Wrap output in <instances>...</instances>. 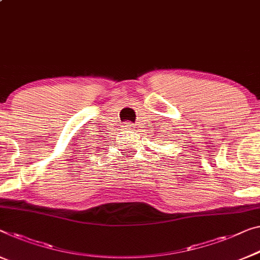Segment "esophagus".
I'll use <instances>...</instances> for the list:
<instances>
[{
	"label": "esophagus",
	"mask_w": 260,
	"mask_h": 260,
	"mask_svg": "<svg viewBox=\"0 0 260 260\" xmlns=\"http://www.w3.org/2000/svg\"><path fill=\"white\" fill-rule=\"evenodd\" d=\"M124 127H125V130H127V131H129V133H131V131L135 130V124H134L133 122H125L124 123Z\"/></svg>",
	"instance_id": "1"
}]
</instances>
